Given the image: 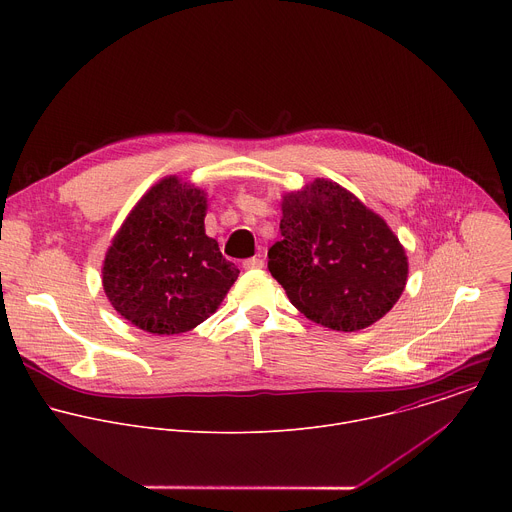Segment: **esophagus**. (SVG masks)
Segmentation results:
<instances>
[{"mask_svg":"<svg viewBox=\"0 0 512 512\" xmlns=\"http://www.w3.org/2000/svg\"><path fill=\"white\" fill-rule=\"evenodd\" d=\"M265 263H263V259L261 257H251V259H245L243 261V267L245 269H261Z\"/></svg>","mask_w":512,"mask_h":512,"instance_id":"esophagus-1","label":"esophagus"}]
</instances>
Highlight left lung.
Instances as JSON below:
<instances>
[{
  "instance_id": "1",
  "label": "left lung",
  "mask_w": 512,
  "mask_h": 512,
  "mask_svg": "<svg viewBox=\"0 0 512 512\" xmlns=\"http://www.w3.org/2000/svg\"><path fill=\"white\" fill-rule=\"evenodd\" d=\"M269 271L308 320L356 332L401 298L409 261L385 218L340 184L316 178L281 196Z\"/></svg>"
}]
</instances>
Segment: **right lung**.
Listing matches in <instances>:
<instances>
[{
	"label": "right lung",
	"instance_id": "add662e5",
	"mask_svg": "<svg viewBox=\"0 0 512 512\" xmlns=\"http://www.w3.org/2000/svg\"><path fill=\"white\" fill-rule=\"evenodd\" d=\"M208 194L180 176L145 192L111 239L105 296L135 328L174 336L202 324L239 277L204 231Z\"/></svg>",
	"mask_w": 512,
	"mask_h": 512
}]
</instances>
